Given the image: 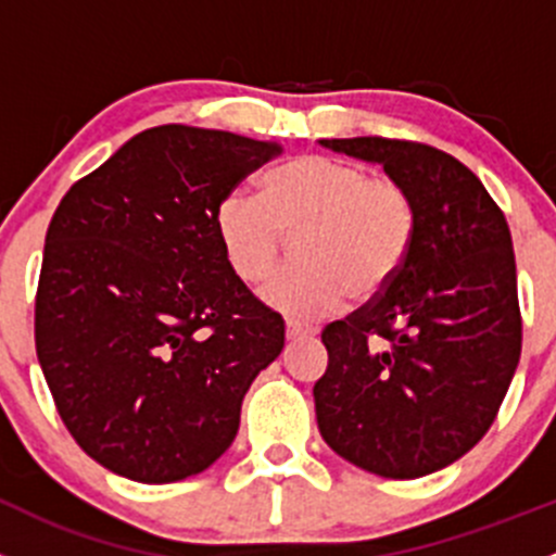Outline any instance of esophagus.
Segmentation results:
<instances>
[{
    "instance_id": "esophagus-1",
    "label": "esophagus",
    "mask_w": 556,
    "mask_h": 556,
    "mask_svg": "<svg viewBox=\"0 0 556 556\" xmlns=\"http://www.w3.org/2000/svg\"><path fill=\"white\" fill-rule=\"evenodd\" d=\"M312 333H317L315 326H306V323H299V320L285 323V337H288L290 342H295V339L312 337Z\"/></svg>"
}]
</instances>
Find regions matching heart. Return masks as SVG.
Returning a JSON list of instances; mask_svg holds the SVG:
<instances>
[{
	"instance_id": "b5f03b06",
	"label": "heart",
	"mask_w": 556,
	"mask_h": 556,
	"mask_svg": "<svg viewBox=\"0 0 556 556\" xmlns=\"http://www.w3.org/2000/svg\"><path fill=\"white\" fill-rule=\"evenodd\" d=\"M214 233L244 285L263 282L295 239L299 263L263 288V301L285 315L323 317L393 282L413 244L415 206L402 185L364 165L306 154L268 170L261 195H223Z\"/></svg>"
}]
</instances>
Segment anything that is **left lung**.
Instances as JSON below:
<instances>
[{
	"label": "left lung",
	"instance_id": "left-lung-1",
	"mask_svg": "<svg viewBox=\"0 0 556 556\" xmlns=\"http://www.w3.org/2000/svg\"><path fill=\"white\" fill-rule=\"evenodd\" d=\"M320 147L382 165L413 198L415 236L393 282L323 331L317 429L361 470L424 478L489 432L519 366L508 223L481 179L440 149L388 138Z\"/></svg>",
	"mask_w": 556,
	"mask_h": 556
}]
</instances>
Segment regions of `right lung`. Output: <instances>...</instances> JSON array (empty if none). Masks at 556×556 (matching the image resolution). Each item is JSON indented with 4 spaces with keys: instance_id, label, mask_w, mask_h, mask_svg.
I'll return each mask as SVG.
<instances>
[{
    "instance_id": "1",
    "label": "right lung",
    "mask_w": 556,
    "mask_h": 556,
    "mask_svg": "<svg viewBox=\"0 0 556 556\" xmlns=\"http://www.w3.org/2000/svg\"><path fill=\"white\" fill-rule=\"evenodd\" d=\"M279 154L274 141L163 124L59 203L37 288V361L64 427L105 470L185 481L233 443L285 323L228 268L214 208Z\"/></svg>"
}]
</instances>
